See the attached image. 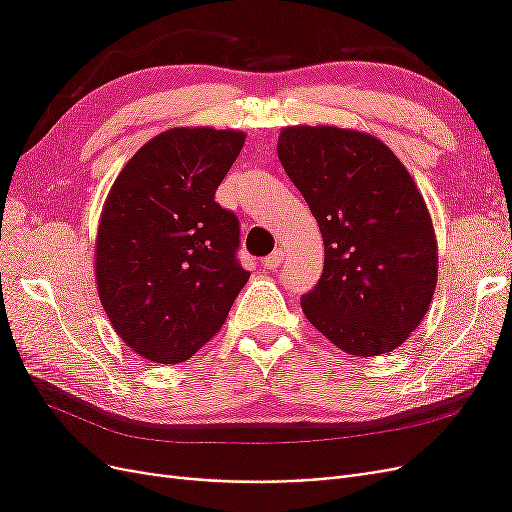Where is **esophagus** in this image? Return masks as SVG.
I'll use <instances>...</instances> for the list:
<instances>
[{
	"mask_svg": "<svg viewBox=\"0 0 512 512\" xmlns=\"http://www.w3.org/2000/svg\"><path fill=\"white\" fill-rule=\"evenodd\" d=\"M284 262V250H275L273 254H269L265 260H262V267L269 269V271H275L277 267H280Z\"/></svg>",
	"mask_w": 512,
	"mask_h": 512,
	"instance_id": "34e87169",
	"label": "esophagus"
}]
</instances>
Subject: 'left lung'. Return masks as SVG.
I'll return each instance as SVG.
<instances>
[{"label": "left lung", "instance_id": "left-lung-1", "mask_svg": "<svg viewBox=\"0 0 512 512\" xmlns=\"http://www.w3.org/2000/svg\"><path fill=\"white\" fill-rule=\"evenodd\" d=\"M277 156L324 241L303 314L348 354L399 348L438 284L436 232L408 168L380 138L337 126L282 128Z\"/></svg>", "mask_w": 512, "mask_h": 512}]
</instances>
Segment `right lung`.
<instances>
[{
  "label": "right lung",
  "instance_id": "add662e5",
  "mask_svg": "<svg viewBox=\"0 0 512 512\" xmlns=\"http://www.w3.org/2000/svg\"><path fill=\"white\" fill-rule=\"evenodd\" d=\"M245 132L170 128L138 149L104 200L96 284L115 333L153 363H183L222 329L247 284L239 220L215 203Z\"/></svg>",
  "mask_w": 512,
  "mask_h": 512
}]
</instances>
